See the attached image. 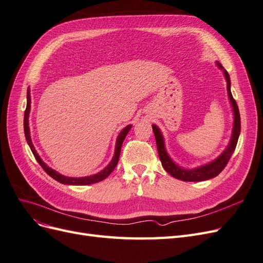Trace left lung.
<instances>
[{
    "label": "left lung",
    "instance_id": "obj_1",
    "mask_svg": "<svg viewBox=\"0 0 263 263\" xmlns=\"http://www.w3.org/2000/svg\"><path fill=\"white\" fill-rule=\"evenodd\" d=\"M218 66L220 69L224 70V74L226 77L227 80V91H228V97L230 102H232V105L234 108V116H235V121H234V128H233V136L232 140H230V144L227 147V149L222 153L216 160L206 164L204 166H201V168H197L194 170H184L178 166L176 163H174L170 157L166 155L165 149H164V142L162 135L159 130L158 127L156 125L153 126V129L155 133V137H156V142H157V148H158V154L159 158H160V161L162 163V166L164 170L168 172L169 174L173 178L182 180V181H186V182H198V181H205L212 178L217 177L218 174L224 170L225 166L227 165L230 157L234 154L235 148L237 146L238 138H239V134H240V114H239V108H238L237 103L235 99L233 98L232 92H230V79L229 74L227 71L221 67L220 63H218Z\"/></svg>",
    "mask_w": 263,
    "mask_h": 263
}]
</instances>
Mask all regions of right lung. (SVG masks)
Segmentation results:
<instances>
[{"mask_svg":"<svg viewBox=\"0 0 263 263\" xmlns=\"http://www.w3.org/2000/svg\"><path fill=\"white\" fill-rule=\"evenodd\" d=\"M29 108H30V97H29V90L27 92V106L25 109V114H24V133H25V137L27 140V144L31 149V153L35 156L37 162L42 165V168L45 170V172L50 176L52 179H54L55 181H58L62 184H70V185H87V184H93V183H97L100 182L102 180L106 179L112 171L115 169V166L118 162V159H119V155H121V149H122V145H123V141L126 137V135L128 134L129 129L132 128V126H127L125 128L122 130V133L119 134V136L117 138V142H116V148H115V155L113 157V160L110 161V163L106 166V168L99 172L98 174H94V176L91 177H85V178H68V177H63L61 174H59L58 172H55L54 170L50 169L48 165H46L43 161L42 159L39 158V156L37 155L36 150L33 146V142H31L30 139V135H29V126H28V115H29Z\"/></svg>","mask_w":263,"mask_h":263,"instance_id":"obj_1","label":"right lung"}]
</instances>
